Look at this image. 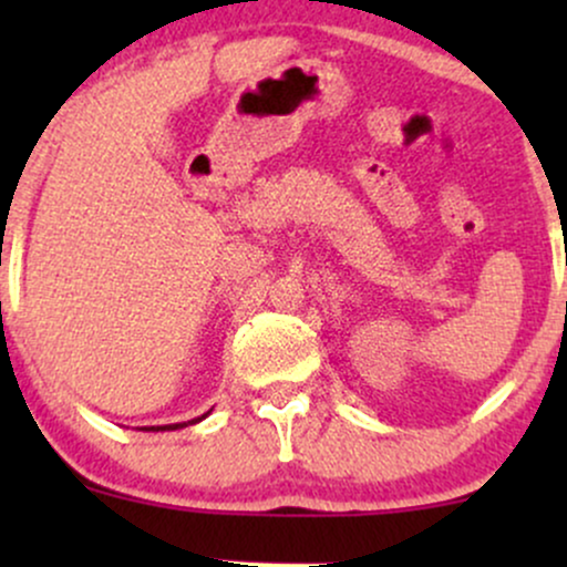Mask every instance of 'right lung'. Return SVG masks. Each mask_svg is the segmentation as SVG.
<instances>
[{
	"label": "right lung",
	"mask_w": 567,
	"mask_h": 567,
	"mask_svg": "<svg viewBox=\"0 0 567 567\" xmlns=\"http://www.w3.org/2000/svg\"><path fill=\"white\" fill-rule=\"evenodd\" d=\"M207 413H210V410H207ZM207 413H205V415H199V419L184 421V424H165V426H143V432H175V429H184V426H188V424H199V421H202V419H207Z\"/></svg>",
	"instance_id": "1"
}]
</instances>
